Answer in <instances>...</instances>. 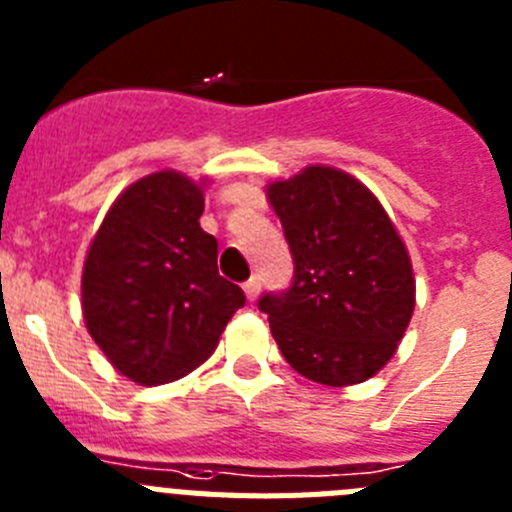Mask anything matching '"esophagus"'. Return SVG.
<instances>
[{
  "label": "esophagus",
  "mask_w": 512,
  "mask_h": 512,
  "mask_svg": "<svg viewBox=\"0 0 512 512\" xmlns=\"http://www.w3.org/2000/svg\"><path fill=\"white\" fill-rule=\"evenodd\" d=\"M245 296L247 301H255L257 296H260V278H250L245 283Z\"/></svg>",
  "instance_id": "esophagus-1"
}]
</instances>
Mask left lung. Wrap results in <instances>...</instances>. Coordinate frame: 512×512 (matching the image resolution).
I'll return each instance as SVG.
<instances>
[{"label":"left lung","instance_id":"obj_1","mask_svg":"<svg viewBox=\"0 0 512 512\" xmlns=\"http://www.w3.org/2000/svg\"><path fill=\"white\" fill-rule=\"evenodd\" d=\"M267 201L296 265L290 288L257 303L285 362L331 388L377 375L416 306L411 257L390 216L370 188L329 165L270 183Z\"/></svg>","mask_w":512,"mask_h":512}]
</instances>
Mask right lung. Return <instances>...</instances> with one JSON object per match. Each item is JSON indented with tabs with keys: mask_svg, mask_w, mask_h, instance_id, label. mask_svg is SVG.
Instances as JSON below:
<instances>
[{
	"mask_svg": "<svg viewBox=\"0 0 512 512\" xmlns=\"http://www.w3.org/2000/svg\"><path fill=\"white\" fill-rule=\"evenodd\" d=\"M204 191L176 170L140 178L107 211L81 278L91 339L140 385L178 380L206 362L245 306L216 270L219 245L201 229Z\"/></svg>",
	"mask_w": 512,
	"mask_h": 512,
	"instance_id": "right-lung-1",
	"label": "right lung"
}]
</instances>
